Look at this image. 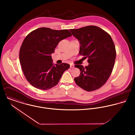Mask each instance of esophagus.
Here are the masks:
<instances>
[{
    "mask_svg": "<svg viewBox=\"0 0 135 135\" xmlns=\"http://www.w3.org/2000/svg\"><path fill=\"white\" fill-rule=\"evenodd\" d=\"M74 67V65L72 64H70V68H73Z\"/></svg>",
    "mask_w": 135,
    "mask_h": 135,
    "instance_id": "1",
    "label": "esophagus"
}]
</instances>
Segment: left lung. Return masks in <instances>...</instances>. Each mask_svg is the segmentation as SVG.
Masks as SVG:
<instances>
[{"mask_svg":"<svg viewBox=\"0 0 135 135\" xmlns=\"http://www.w3.org/2000/svg\"><path fill=\"white\" fill-rule=\"evenodd\" d=\"M73 36L80 44L79 54L88 58V65H75L80 70L79 76L74 78L77 85L91 91L102 87L110 77L115 61V47L111 36L96 26L71 29Z\"/></svg>","mask_w":135,"mask_h":135,"instance_id":"left-lung-1","label":"left lung"}]
</instances>
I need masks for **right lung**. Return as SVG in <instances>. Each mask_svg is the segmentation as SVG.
Instances as JSON below:
<instances>
[{
  "instance_id": "add662e5",
  "label": "right lung",
  "mask_w": 135,
  "mask_h": 135,
  "mask_svg": "<svg viewBox=\"0 0 135 135\" xmlns=\"http://www.w3.org/2000/svg\"><path fill=\"white\" fill-rule=\"evenodd\" d=\"M71 36L68 30L41 27L25 38L20 50V62L30 84L41 90L50 89L58 84L70 65L64 63L54 64L51 55L61 40Z\"/></svg>"
}]
</instances>
